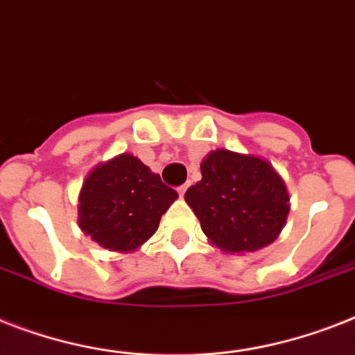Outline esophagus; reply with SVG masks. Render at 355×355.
<instances>
[{
	"label": "esophagus",
	"instance_id": "34e87169",
	"mask_svg": "<svg viewBox=\"0 0 355 355\" xmlns=\"http://www.w3.org/2000/svg\"><path fill=\"white\" fill-rule=\"evenodd\" d=\"M187 186H189V184H182V186H178V195H180V197H182L184 193H186Z\"/></svg>",
	"mask_w": 355,
	"mask_h": 355
}]
</instances>
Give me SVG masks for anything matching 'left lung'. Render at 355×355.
Returning a JSON list of instances; mask_svg holds the SVG:
<instances>
[{"label": "left lung", "mask_w": 355, "mask_h": 355, "mask_svg": "<svg viewBox=\"0 0 355 355\" xmlns=\"http://www.w3.org/2000/svg\"><path fill=\"white\" fill-rule=\"evenodd\" d=\"M200 173L202 180L184 198L215 246L226 253L257 252L279 237L290 197L272 164L217 149L204 158Z\"/></svg>", "instance_id": "left-lung-1"}]
</instances>
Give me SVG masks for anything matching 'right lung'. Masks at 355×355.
<instances>
[{
	"label": "right lung",
	"mask_w": 355,
	"mask_h": 355,
	"mask_svg": "<svg viewBox=\"0 0 355 355\" xmlns=\"http://www.w3.org/2000/svg\"><path fill=\"white\" fill-rule=\"evenodd\" d=\"M178 193L137 157L122 153L89 173L80 191L78 224L105 250L135 252Z\"/></svg>",
	"instance_id": "add662e5"
}]
</instances>
